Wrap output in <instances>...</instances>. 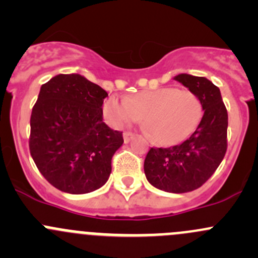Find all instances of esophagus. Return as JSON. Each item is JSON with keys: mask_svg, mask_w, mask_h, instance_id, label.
<instances>
[{"mask_svg": "<svg viewBox=\"0 0 258 258\" xmlns=\"http://www.w3.org/2000/svg\"><path fill=\"white\" fill-rule=\"evenodd\" d=\"M134 136H135V135L132 134V132H128V131L123 132V141H124V144H128V142L131 141L132 139H134Z\"/></svg>", "mask_w": 258, "mask_h": 258, "instance_id": "obj_1", "label": "esophagus"}]
</instances>
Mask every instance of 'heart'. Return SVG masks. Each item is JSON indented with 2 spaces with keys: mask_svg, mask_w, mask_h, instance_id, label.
Returning <instances> with one entry per match:
<instances>
[{
  "mask_svg": "<svg viewBox=\"0 0 258 258\" xmlns=\"http://www.w3.org/2000/svg\"><path fill=\"white\" fill-rule=\"evenodd\" d=\"M103 114L113 127H123L144 118L153 141L172 146L189 136L202 117V103L194 92L177 87L146 90L132 97L111 96Z\"/></svg>",
  "mask_w": 258,
  "mask_h": 258,
  "instance_id": "1",
  "label": "heart"
}]
</instances>
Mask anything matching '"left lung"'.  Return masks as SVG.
<instances>
[{"instance_id":"obj_1","label":"left lung","mask_w":258,"mask_h":258,"mask_svg":"<svg viewBox=\"0 0 258 258\" xmlns=\"http://www.w3.org/2000/svg\"><path fill=\"white\" fill-rule=\"evenodd\" d=\"M175 80L202 103L201 122L182 144L151 148L145 158V175L153 187L184 194L201 187L215 173L227 150L228 116L220 88L206 77L181 74Z\"/></svg>"}]
</instances>
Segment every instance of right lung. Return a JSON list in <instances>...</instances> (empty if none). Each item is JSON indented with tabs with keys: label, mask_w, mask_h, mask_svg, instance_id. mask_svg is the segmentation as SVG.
Returning a JSON list of instances; mask_svg holds the SVG:
<instances>
[{
	"label": "right lung",
	"mask_w": 258,
	"mask_h": 258,
	"mask_svg": "<svg viewBox=\"0 0 258 258\" xmlns=\"http://www.w3.org/2000/svg\"><path fill=\"white\" fill-rule=\"evenodd\" d=\"M107 92L79 74L57 75L41 86L31 113L30 152L49 183L72 195L107 182L122 132L103 122Z\"/></svg>",
	"instance_id": "add662e5"
}]
</instances>
